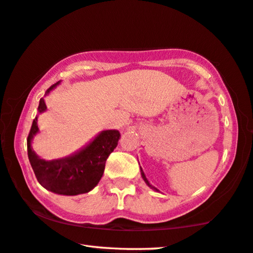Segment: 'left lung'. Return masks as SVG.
<instances>
[{
  "mask_svg": "<svg viewBox=\"0 0 253 253\" xmlns=\"http://www.w3.org/2000/svg\"><path fill=\"white\" fill-rule=\"evenodd\" d=\"M141 174H142V178H143V180H144V181H145V183L147 184V186L151 188V189H153V190H155V191H159V189H158V188H155L154 186H152V184L150 183V181H148V180H147V178L145 177V174H144V171L142 170V168H141Z\"/></svg>",
  "mask_w": 253,
  "mask_h": 253,
  "instance_id": "1",
  "label": "left lung"
}]
</instances>
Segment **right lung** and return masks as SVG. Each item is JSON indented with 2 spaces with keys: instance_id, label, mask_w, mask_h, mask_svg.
<instances>
[{
  "instance_id": "add662e5",
  "label": "right lung",
  "mask_w": 253,
  "mask_h": 253,
  "mask_svg": "<svg viewBox=\"0 0 253 253\" xmlns=\"http://www.w3.org/2000/svg\"><path fill=\"white\" fill-rule=\"evenodd\" d=\"M61 81L53 84L46 91L45 97ZM46 110L45 99L42 98L38 112L42 114ZM37 122L38 116H36L27 139V148L28 158L38 182L47 190L64 196L86 194L93 189L102 177L108 156L118 145L119 131L117 129L100 131L90 143L75 153L47 161L39 158L31 146L34 137L39 133Z\"/></svg>"
}]
</instances>
